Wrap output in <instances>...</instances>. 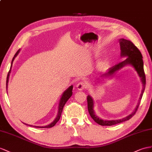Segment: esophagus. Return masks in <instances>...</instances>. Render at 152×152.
I'll return each instance as SVG.
<instances>
[{
  "instance_id": "esophagus-1",
  "label": "esophagus",
  "mask_w": 152,
  "mask_h": 152,
  "mask_svg": "<svg viewBox=\"0 0 152 152\" xmlns=\"http://www.w3.org/2000/svg\"><path fill=\"white\" fill-rule=\"evenodd\" d=\"M87 87V83L84 82V81H80V82L77 83L76 85L77 89L79 91H83L84 89L86 88Z\"/></svg>"
}]
</instances>
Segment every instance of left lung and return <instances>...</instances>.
I'll list each match as a JSON object with an SVG mask.
<instances>
[{"mask_svg":"<svg viewBox=\"0 0 152 152\" xmlns=\"http://www.w3.org/2000/svg\"><path fill=\"white\" fill-rule=\"evenodd\" d=\"M119 44H120V48H121V56H126V58L125 60L123 61L119 62V64L115 65L113 67L108 69V72L104 75H102V77L103 76H110L113 75L117 71H118L120 69L123 67L124 66L126 65H131L133 66L135 71H137L139 76L141 78V80L142 83V90L141 96H140L139 102L137 107H136L135 109L132 113L126 118L118 119V120H103L102 119H99L98 116L95 114V112L94 111V101L92 98L91 96H87V104H88V110L89 112V114L91 116V118L93 119L96 123L100 124L102 126H112L114 125V124H118L120 123H122L124 121H126L127 120H129L133 117L135 112H137L139 106L141 103V100L142 99V97L143 95L144 91H145V84H146V76L145 71H144V66H143V60H142V56L141 53L138 48L136 47L133 43L131 41L125 40L124 38H121L119 40Z\"/></svg>","mask_w":152,"mask_h":152,"instance_id":"8db88e82","label":"left lung"}]
</instances>
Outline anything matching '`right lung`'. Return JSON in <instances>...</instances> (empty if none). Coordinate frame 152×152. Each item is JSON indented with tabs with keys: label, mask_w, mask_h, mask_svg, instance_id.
Instances as JSON below:
<instances>
[{
	"label": "right lung",
	"mask_w": 152,
	"mask_h": 152,
	"mask_svg": "<svg viewBox=\"0 0 152 152\" xmlns=\"http://www.w3.org/2000/svg\"><path fill=\"white\" fill-rule=\"evenodd\" d=\"M20 49H18V50H17V52L16 53V54H15L14 57L13 58V60H12V61H11V67H10V69L9 71V72L8 74H7V80H6V91L7 89V83H8V81H9V77H10V74L11 72V67H12V65H13V61L14 60V59L15 58V57H16L18 54L19 53V52H20ZM72 88H73V86L72 85H71V86H70L67 90H66L64 92V94H62V96L61 98L60 99V103H59V106H58V114H57V116L56 119L54 120V121L53 123H50V124H49V125H46V126H34V127H36V128H51L53 126H54V125H55L56 123L59 121L60 117H61V112H62V110H63V108H64V107L65 104L66 102H67L68 99L71 98L72 94ZM31 126H33L32 125H29Z\"/></svg>",
	"instance_id": "obj_1"
}]
</instances>
